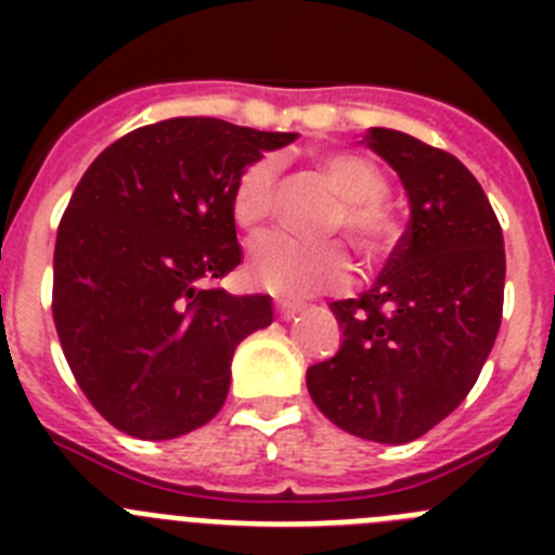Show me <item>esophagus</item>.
Returning <instances> with one entry per match:
<instances>
[{
  "label": "esophagus",
  "instance_id": "1",
  "mask_svg": "<svg viewBox=\"0 0 555 555\" xmlns=\"http://www.w3.org/2000/svg\"><path fill=\"white\" fill-rule=\"evenodd\" d=\"M274 311H278V317H281V320H292V317H297V313L302 311V306L300 302H278V306H274Z\"/></svg>",
  "mask_w": 555,
  "mask_h": 555
}]
</instances>
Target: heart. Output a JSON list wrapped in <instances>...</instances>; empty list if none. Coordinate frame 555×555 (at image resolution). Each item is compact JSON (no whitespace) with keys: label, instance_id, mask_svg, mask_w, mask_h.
Instances as JSON below:
<instances>
[{"label":"heart","instance_id":"obj_1","mask_svg":"<svg viewBox=\"0 0 555 555\" xmlns=\"http://www.w3.org/2000/svg\"><path fill=\"white\" fill-rule=\"evenodd\" d=\"M338 191V203L327 217V230H345L352 247L364 258H380L397 238V224L386 208V178L370 158L358 152H325L317 158ZM281 164L272 155L249 160L235 178L230 210L238 228H261L274 208ZM247 274L255 286L281 297H308L317 292L345 288L352 263L345 247L333 238H300L286 230L258 235L249 247Z\"/></svg>","mask_w":555,"mask_h":555}]
</instances>
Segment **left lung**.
Here are the masks:
<instances>
[{"mask_svg":"<svg viewBox=\"0 0 555 555\" xmlns=\"http://www.w3.org/2000/svg\"><path fill=\"white\" fill-rule=\"evenodd\" d=\"M366 146L400 175L411 219L384 272L356 300L331 302L341 347L308 366L317 409L370 442L428 434L478 380L503 320V230L473 171L400 130Z\"/></svg>","mask_w":555,"mask_h":555,"instance_id":"1","label":"left lung"}]
</instances>
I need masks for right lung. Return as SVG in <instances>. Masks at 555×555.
<instances>
[{
  "label": "right lung",
  "instance_id": "add662e5",
  "mask_svg": "<svg viewBox=\"0 0 555 555\" xmlns=\"http://www.w3.org/2000/svg\"><path fill=\"white\" fill-rule=\"evenodd\" d=\"M297 132L205 116L155 121L88 166L57 228L52 317L72 375L113 428L175 439L210 423L267 294L205 286L242 263L235 178Z\"/></svg>",
  "mask_w": 555,
  "mask_h": 555
}]
</instances>
